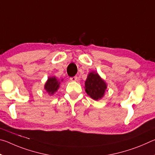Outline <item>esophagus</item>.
<instances>
[{
  "label": "esophagus",
  "mask_w": 155,
  "mask_h": 155,
  "mask_svg": "<svg viewBox=\"0 0 155 155\" xmlns=\"http://www.w3.org/2000/svg\"><path fill=\"white\" fill-rule=\"evenodd\" d=\"M70 81H77V79H78V77H76V76H74V77H70Z\"/></svg>",
  "instance_id": "esophagus-1"
}]
</instances>
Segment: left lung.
<instances>
[{
  "label": "left lung",
  "mask_w": 155,
  "mask_h": 155,
  "mask_svg": "<svg viewBox=\"0 0 155 155\" xmlns=\"http://www.w3.org/2000/svg\"><path fill=\"white\" fill-rule=\"evenodd\" d=\"M85 91L91 98L95 101L103 97L107 89L104 81L96 72H90L88 74L85 83Z\"/></svg>",
  "instance_id": "8db88e82"
}]
</instances>
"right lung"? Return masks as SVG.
<instances>
[{
    "label": "right lung",
    "mask_w": 155,
    "mask_h": 155,
    "mask_svg": "<svg viewBox=\"0 0 155 155\" xmlns=\"http://www.w3.org/2000/svg\"><path fill=\"white\" fill-rule=\"evenodd\" d=\"M60 83L56 79L55 77H50L45 84V90L49 94H53L58 90L59 87Z\"/></svg>",
    "instance_id": "add662e5"
}]
</instances>
